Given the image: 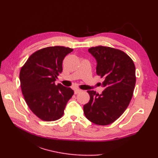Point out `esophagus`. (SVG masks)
Listing matches in <instances>:
<instances>
[{
  "label": "esophagus",
  "mask_w": 158,
  "mask_h": 158,
  "mask_svg": "<svg viewBox=\"0 0 158 158\" xmlns=\"http://www.w3.org/2000/svg\"><path fill=\"white\" fill-rule=\"evenodd\" d=\"M81 91H82L81 89H79L78 88H76V89H75V90H74V92H75V94H77L80 93Z\"/></svg>",
  "instance_id": "esophagus-1"
}]
</instances>
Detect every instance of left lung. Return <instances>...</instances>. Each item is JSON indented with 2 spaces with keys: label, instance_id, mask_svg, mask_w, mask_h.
I'll return each instance as SVG.
<instances>
[{
  "label": "left lung",
  "instance_id": "obj_1",
  "mask_svg": "<svg viewBox=\"0 0 158 158\" xmlns=\"http://www.w3.org/2000/svg\"><path fill=\"white\" fill-rule=\"evenodd\" d=\"M88 51L96 60V74L104 79L105 89L101 94L88 91L90 99L83 106V112L91 122L106 126L118 119L129 105L136 84L135 66L122 50L99 45Z\"/></svg>",
  "mask_w": 158,
  "mask_h": 158
}]
</instances>
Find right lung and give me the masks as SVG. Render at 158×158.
<instances>
[{
  "instance_id": "add662e5",
  "label": "right lung",
  "mask_w": 158,
  "mask_h": 158,
  "mask_svg": "<svg viewBox=\"0 0 158 158\" xmlns=\"http://www.w3.org/2000/svg\"><path fill=\"white\" fill-rule=\"evenodd\" d=\"M73 49L48 47L33 53L21 68L20 86L25 101L32 113L45 122L63 116L74 91L55 81L62 71V61Z\"/></svg>"
}]
</instances>
